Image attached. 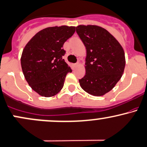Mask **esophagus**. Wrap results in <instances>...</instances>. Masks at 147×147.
<instances>
[{
	"mask_svg": "<svg viewBox=\"0 0 147 147\" xmlns=\"http://www.w3.org/2000/svg\"><path fill=\"white\" fill-rule=\"evenodd\" d=\"M78 65H79V63H77L73 64V66H74V67H77Z\"/></svg>",
	"mask_w": 147,
	"mask_h": 147,
	"instance_id": "esophagus-1",
	"label": "esophagus"
}]
</instances>
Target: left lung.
Wrapping results in <instances>:
<instances>
[{
  "instance_id": "1",
  "label": "left lung",
  "mask_w": 147,
  "mask_h": 147,
  "mask_svg": "<svg viewBox=\"0 0 147 147\" xmlns=\"http://www.w3.org/2000/svg\"><path fill=\"white\" fill-rule=\"evenodd\" d=\"M76 32L86 47V74L79 80L82 89L96 96L112 89L123 73L125 54L119 42L98 26L80 25Z\"/></svg>"
}]
</instances>
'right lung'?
<instances>
[{"mask_svg": "<svg viewBox=\"0 0 147 147\" xmlns=\"http://www.w3.org/2000/svg\"><path fill=\"white\" fill-rule=\"evenodd\" d=\"M75 31L74 26L49 27L36 33L24 47L22 71L29 86L40 96L51 97L59 93L66 75L72 72L63 59V46Z\"/></svg>", "mask_w": 147, "mask_h": 147, "instance_id": "1", "label": "right lung"}]
</instances>
